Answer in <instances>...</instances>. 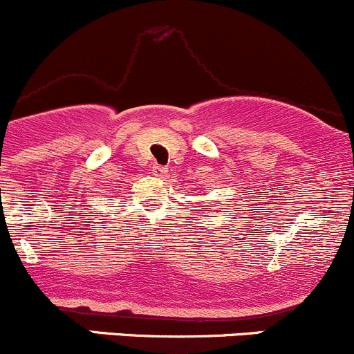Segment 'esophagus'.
I'll return each instance as SVG.
<instances>
[{"label": "esophagus", "instance_id": "obj_1", "mask_svg": "<svg viewBox=\"0 0 354 354\" xmlns=\"http://www.w3.org/2000/svg\"><path fill=\"white\" fill-rule=\"evenodd\" d=\"M153 174H155L156 177H167V174H169V170L165 169V167H160V165H155L153 167Z\"/></svg>", "mask_w": 354, "mask_h": 354}]
</instances>
